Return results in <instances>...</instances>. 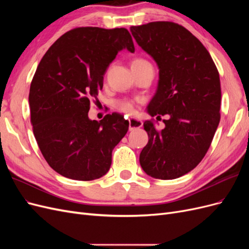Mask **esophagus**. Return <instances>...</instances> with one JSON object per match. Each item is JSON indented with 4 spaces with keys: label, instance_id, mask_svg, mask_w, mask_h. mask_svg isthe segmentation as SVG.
Masks as SVG:
<instances>
[{
    "label": "esophagus",
    "instance_id": "esophagus-1",
    "mask_svg": "<svg viewBox=\"0 0 249 249\" xmlns=\"http://www.w3.org/2000/svg\"><path fill=\"white\" fill-rule=\"evenodd\" d=\"M142 124H143V123L139 119H136V118H130L129 119V129H130V131H133L135 129H139V127L142 126Z\"/></svg>",
    "mask_w": 249,
    "mask_h": 249
}]
</instances>
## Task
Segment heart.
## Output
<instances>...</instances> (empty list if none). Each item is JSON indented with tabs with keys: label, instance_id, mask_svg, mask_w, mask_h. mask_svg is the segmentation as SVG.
<instances>
[{
	"label": "heart",
	"instance_id": "obj_1",
	"mask_svg": "<svg viewBox=\"0 0 249 249\" xmlns=\"http://www.w3.org/2000/svg\"><path fill=\"white\" fill-rule=\"evenodd\" d=\"M145 64H149L148 61H146L145 59L142 58H136L134 59L132 61V67L135 66H141V65H145ZM116 108L124 113H132L135 109V105L132 101L130 100H119L116 102Z\"/></svg>",
	"mask_w": 249,
	"mask_h": 249
}]
</instances>
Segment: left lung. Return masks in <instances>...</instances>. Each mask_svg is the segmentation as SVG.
Instances as JSON below:
<instances>
[{"mask_svg":"<svg viewBox=\"0 0 249 249\" xmlns=\"http://www.w3.org/2000/svg\"><path fill=\"white\" fill-rule=\"evenodd\" d=\"M130 30L159 67L148 114L169 117L161 131L153 120L143 124L149 139L140 153V165L155 178H177L203 159L219 124V72L208 50L183 26L152 21Z\"/></svg>","mask_w":249,"mask_h":249,"instance_id":"8db88e82","label":"left lung"}]
</instances>
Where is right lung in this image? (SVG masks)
Returning <instances> with one entry per match:
<instances>
[{
  "mask_svg": "<svg viewBox=\"0 0 249 249\" xmlns=\"http://www.w3.org/2000/svg\"><path fill=\"white\" fill-rule=\"evenodd\" d=\"M124 49L135 52L126 29L80 27L58 38L39 62L30 86L31 124L42 156L59 175L92 180L110 169L129 122L116 112L90 120L88 111Z\"/></svg>",
  "mask_w": 249,
  "mask_h": 249,
  "instance_id": "1",
  "label": "right lung"
}]
</instances>
